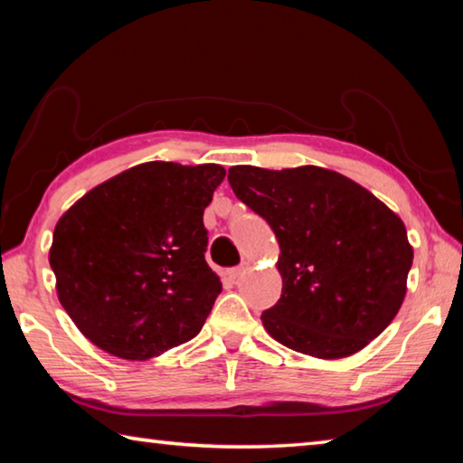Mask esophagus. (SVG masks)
<instances>
[{
  "instance_id": "1",
  "label": "esophagus",
  "mask_w": 463,
  "mask_h": 463,
  "mask_svg": "<svg viewBox=\"0 0 463 463\" xmlns=\"http://www.w3.org/2000/svg\"><path fill=\"white\" fill-rule=\"evenodd\" d=\"M247 269V263H241V265H237V268H232V269H229V279H239L241 276H242V271Z\"/></svg>"
}]
</instances>
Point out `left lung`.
I'll list each match as a JSON object with an SVG mask.
<instances>
[{
	"label": "left lung",
	"instance_id": "obj_1",
	"mask_svg": "<svg viewBox=\"0 0 463 463\" xmlns=\"http://www.w3.org/2000/svg\"><path fill=\"white\" fill-rule=\"evenodd\" d=\"M229 184L279 242L284 286L261 315L273 339L298 354L339 359L392 323L406 294L412 247L386 203L315 165H234Z\"/></svg>",
	"mask_w": 463,
	"mask_h": 463
}]
</instances>
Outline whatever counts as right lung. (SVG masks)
Wrapping results in <instances>:
<instances>
[{
	"mask_svg": "<svg viewBox=\"0 0 463 463\" xmlns=\"http://www.w3.org/2000/svg\"><path fill=\"white\" fill-rule=\"evenodd\" d=\"M224 175L214 163H143L61 216L49 261L62 308L93 345L143 362L202 331L222 289L203 257V208Z\"/></svg>",
	"mask_w": 463,
	"mask_h": 463,
	"instance_id": "obj_1",
	"label": "right lung"
}]
</instances>
